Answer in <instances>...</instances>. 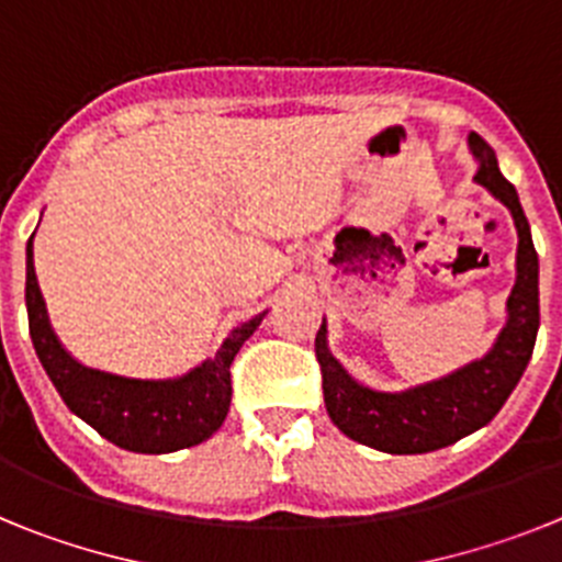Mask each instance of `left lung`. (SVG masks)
Returning a JSON list of instances; mask_svg holds the SVG:
<instances>
[{
  "mask_svg": "<svg viewBox=\"0 0 562 562\" xmlns=\"http://www.w3.org/2000/svg\"><path fill=\"white\" fill-rule=\"evenodd\" d=\"M467 146L479 162L473 180L493 193L501 205H506L518 231L515 286L506 297V324L495 337L493 349L439 380L419 382L405 391H376L355 380L331 355L326 317L315 337L317 362L324 371V400L331 422L349 439L382 453H430L484 428L504 408L535 349L540 297L532 231L520 207L518 191L501 173L493 148L475 132H470Z\"/></svg>",
  "mask_w": 562,
  "mask_h": 562,
  "instance_id": "obj_1",
  "label": "left lung"
}]
</instances>
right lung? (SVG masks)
Wrapping results in <instances>:
<instances>
[{
  "instance_id": "right-lung-1",
  "label": "right lung",
  "mask_w": 562,
  "mask_h": 562,
  "mask_svg": "<svg viewBox=\"0 0 562 562\" xmlns=\"http://www.w3.org/2000/svg\"><path fill=\"white\" fill-rule=\"evenodd\" d=\"M36 236V233H33ZM33 236L27 241V304L30 340L56 391L78 419L103 439L132 453H173L211 439L231 411V362L247 337L261 326L267 312L250 317L225 337L220 351L180 376L140 380L112 371L89 369L69 355L49 326L47 306L33 267Z\"/></svg>"
}]
</instances>
